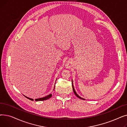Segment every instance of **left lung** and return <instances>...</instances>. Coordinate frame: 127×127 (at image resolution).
<instances>
[{
    "label": "left lung",
    "mask_w": 127,
    "mask_h": 127,
    "mask_svg": "<svg viewBox=\"0 0 127 127\" xmlns=\"http://www.w3.org/2000/svg\"><path fill=\"white\" fill-rule=\"evenodd\" d=\"M72 90H73V91H74V93H75V94L76 95V96L77 97H78L79 98H80V99H83V100H85L84 98H81L80 96H79L77 94V93L76 92V91H75V89H74V85H73V84H72Z\"/></svg>",
    "instance_id": "left-lung-1"
}]
</instances>
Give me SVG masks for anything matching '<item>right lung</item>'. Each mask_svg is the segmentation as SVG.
Here are the masks:
<instances>
[{
    "instance_id": "1",
    "label": "right lung",
    "mask_w": 127,
    "mask_h": 127,
    "mask_svg": "<svg viewBox=\"0 0 127 127\" xmlns=\"http://www.w3.org/2000/svg\"><path fill=\"white\" fill-rule=\"evenodd\" d=\"M25 97H26L27 98H28V99H29V100H32V101H33V99H31V98H29V97H26V96H24ZM52 96V94H49V95H47V96H45V97H42V98H37V99H36L35 100L36 101H43V100H47V99H49L50 98H51V97Z\"/></svg>"
}]
</instances>
